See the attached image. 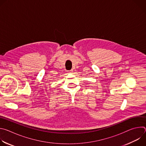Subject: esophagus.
Here are the masks:
<instances>
[{
	"instance_id": "esophagus-1",
	"label": "esophagus",
	"mask_w": 146,
	"mask_h": 146,
	"mask_svg": "<svg viewBox=\"0 0 146 146\" xmlns=\"http://www.w3.org/2000/svg\"><path fill=\"white\" fill-rule=\"evenodd\" d=\"M73 70H69V73H72V72H73Z\"/></svg>"
}]
</instances>
